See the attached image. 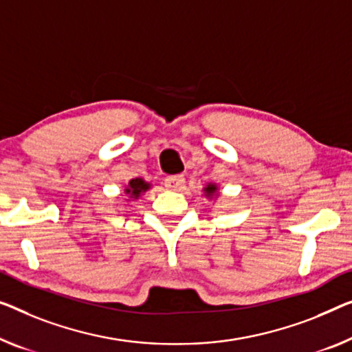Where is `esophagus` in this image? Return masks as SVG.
<instances>
[{
    "label": "esophagus",
    "instance_id": "1",
    "mask_svg": "<svg viewBox=\"0 0 352 352\" xmlns=\"http://www.w3.org/2000/svg\"><path fill=\"white\" fill-rule=\"evenodd\" d=\"M164 186L170 191H182L185 188V177L183 175H172L164 180Z\"/></svg>",
    "mask_w": 352,
    "mask_h": 352
}]
</instances>
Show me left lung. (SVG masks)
Returning <instances> with one entry per match:
<instances>
[{"instance_id": "1", "label": "left lung", "mask_w": 352, "mask_h": 352, "mask_svg": "<svg viewBox=\"0 0 352 352\" xmlns=\"http://www.w3.org/2000/svg\"><path fill=\"white\" fill-rule=\"evenodd\" d=\"M202 191H204V194H206V197H208V199H213L218 196V186L214 185V183H208V185L204 188Z\"/></svg>"}]
</instances>
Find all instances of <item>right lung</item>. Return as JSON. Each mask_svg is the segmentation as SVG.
<instances>
[{
    "label": "right lung",
    "mask_w": 352,
    "mask_h": 352,
    "mask_svg": "<svg viewBox=\"0 0 352 352\" xmlns=\"http://www.w3.org/2000/svg\"><path fill=\"white\" fill-rule=\"evenodd\" d=\"M151 188L150 183H146L144 178H133V180H129L128 186L124 188V194L128 196L131 201H134V199H139L140 194L148 191Z\"/></svg>",
    "instance_id": "obj_1"
}]
</instances>
